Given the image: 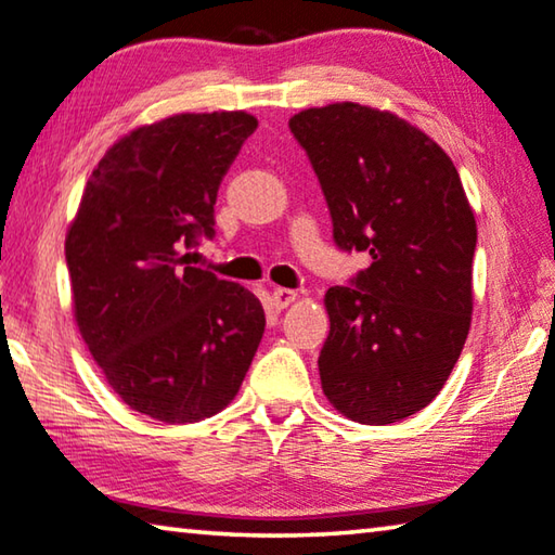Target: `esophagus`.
Returning a JSON list of instances; mask_svg holds the SVG:
<instances>
[{
    "label": "esophagus",
    "mask_w": 555,
    "mask_h": 555,
    "mask_svg": "<svg viewBox=\"0 0 555 555\" xmlns=\"http://www.w3.org/2000/svg\"><path fill=\"white\" fill-rule=\"evenodd\" d=\"M298 298V294L296 292H292V288H274V294H271V306H274V309H286L288 304H294Z\"/></svg>",
    "instance_id": "esophagus-1"
}]
</instances>
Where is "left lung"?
<instances>
[{
    "instance_id": "obj_1",
    "label": "left lung",
    "mask_w": 555,
    "mask_h": 555,
    "mask_svg": "<svg viewBox=\"0 0 555 555\" xmlns=\"http://www.w3.org/2000/svg\"><path fill=\"white\" fill-rule=\"evenodd\" d=\"M309 155L340 249L371 267L325 292L323 395L360 425H390L437 398L467 340L477 222L442 147L404 118L360 103L288 120Z\"/></svg>"
}]
</instances>
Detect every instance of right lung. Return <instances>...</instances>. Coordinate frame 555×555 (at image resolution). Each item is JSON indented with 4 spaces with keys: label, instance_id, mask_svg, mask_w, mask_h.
I'll return each mask as SVG.
<instances>
[{
    "label": "right lung",
    "instance_id": "1",
    "mask_svg": "<svg viewBox=\"0 0 555 555\" xmlns=\"http://www.w3.org/2000/svg\"><path fill=\"white\" fill-rule=\"evenodd\" d=\"M257 126L215 111L130 130L93 167L68 224L78 331L118 398L167 425L222 412L263 336L257 296L180 257L215 236L219 182Z\"/></svg>",
    "mask_w": 555,
    "mask_h": 555
}]
</instances>
